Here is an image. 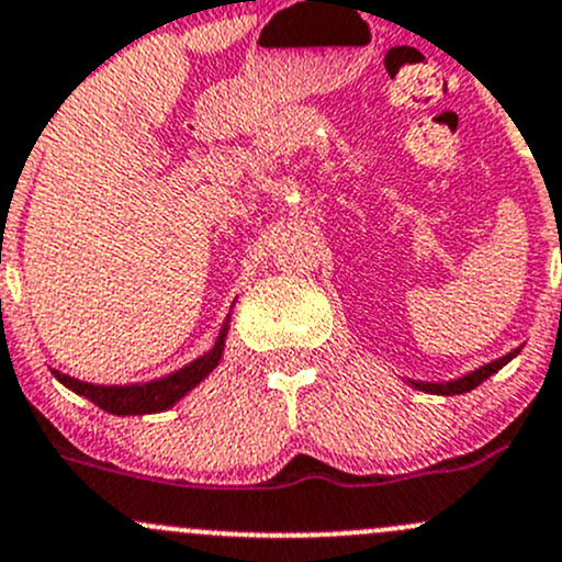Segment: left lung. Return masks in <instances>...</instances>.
Returning <instances> with one entry per match:
<instances>
[{"label":"left lung","instance_id":"1","mask_svg":"<svg viewBox=\"0 0 562 562\" xmlns=\"http://www.w3.org/2000/svg\"><path fill=\"white\" fill-rule=\"evenodd\" d=\"M517 352H519V350L509 352V356H504V358H498V360H493V363L482 366V369L471 371V374L460 376V380H454V382H415V387H417V390H425V393H436V395H458V393H469V390H474L476 385H482V382L487 380L490 374H495V371H498L501 366L509 363V360L515 358Z\"/></svg>","mask_w":562,"mask_h":562}]
</instances>
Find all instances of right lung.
Wrapping results in <instances>:
<instances>
[{"instance_id":"1","label":"right lung","mask_w":562,"mask_h":562,"mask_svg":"<svg viewBox=\"0 0 562 562\" xmlns=\"http://www.w3.org/2000/svg\"><path fill=\"white\" fill-rule=\"evenodd\" d=\"M223 336H226V330H223L217 345L212 347L206 356L193 360V363H188L186 369L175 371V374L164 376V380L147 382V385L102 387V385H88V382L72 380V376L58 374V371H53V374H56V380L61 382V385L75 390L78 395H86L88 401H93L99 409L110 412V415H150V412L169 409V406L177 404L188 390L196 387L199 382L215 369L217 360L223 356Z\"/></svg>"}]
</instances>
